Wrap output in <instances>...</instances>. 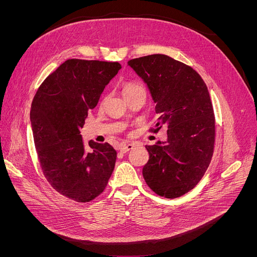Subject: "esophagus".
Instances as JSON below:
<instances>
[{"mask_svg": "<svg viewBox=\"0 0 257 257\" xmlns=\"http://www.w3.org/2000/svg\"><path fill=\"white\" fill-rule=\"evenodd\" d=\"M133 148H134V145H133V144H125V145H121L119 149H120L121 152L125 153V152H127V151L133 149Z\"/></svg>", "mask_w": 257, "mask_h": 257, "instance_id": "obj_1", "label": "esophagus"}]
</instances>
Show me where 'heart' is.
Wrapping results in <instances>:
<instances>
[{
  "label": "heart",
  "instance_id": "heart-1",
  "mask_svg": "<svg viewBox=\"0 0 257 257\" xmlns=\"http://www.w3.org/2000/svg\"><path fill=\"white\" fill-rule=\"evenodd\" d=\"M139 88H143V87H142V85L137 84V83H127V84L124 85L123 94H126V93L132 92V91H134V90H137Z\"/></svg>",
  "mask_w": 257,
  "mask_h": 257
}]
</instances>
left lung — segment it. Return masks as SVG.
I'll use <instances>...</instances> for the list:
<instances>
[{"instance_id": "8db88e82", "label": "left lung", "mask_w": 257, "mask_h": 257, "mask_svg": "<svg viewBox=\"0 0 257 257\" xmlns=\"http://www.w3.org/2000/svg\"><path fill=\"white\" fill-rule=\"evenodd\" d=\"M127 64L150 90L158 114L155 132L168 128L166 142L146 146L145 181L160 196L180 197L200 181L213 154L215 121L208 88L191 66L165 54Z\"/></svg>"}]
</instances>
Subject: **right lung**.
Wrapping results in <instances>:
<instances>
[{"label":"right lung","mask_w":257,"mask_h":257,"mask_svg":"<svg viewBox=\"0 0 257 257\" xmlns=\"http://www.w3.org/2000/svg\"><path fill=\"white\" fill-rule=\"evenodd\" d=\"M120 68L118 62L67 60L44 80L31 106L43 173L54 190L78 203L97 197L113 172L116 151L107 143L85 147L80 130Z\"/></svg>","instance_id":"1"}]
</instances>
